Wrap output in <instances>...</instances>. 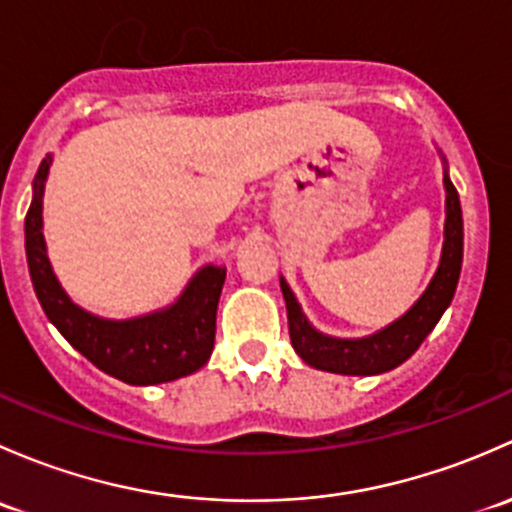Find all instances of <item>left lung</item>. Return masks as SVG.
Wrapping results in <instances>:
<instances>
[{"label": "left lung", "instance_id": "obj_1", "mask_svg": "<svg viewBox=\"0 0 512 512\" xmlns=\"http://www.w3.org/2000/svg\"><path fill=\"white\" fill-rule=\"evenodd\" d=\"M446 184V241L441 254L439 271L429 283L426 293L416 300V305L407 315L392 323L389 328L379 330L377 335L362 337V340H337V337L320 335L310 328L300 305L281 278V291L286 298L288 310V333H291L293 350L308 362L310 367L335 374H379L394 370L407 357H412L424 337L434 330L444 310L449 308L453 293H456L458 273H461L463 258V219L458 192L449 175Z\"/></svg>", "mask_w": 512, "mask_h": 512}]
</instances>
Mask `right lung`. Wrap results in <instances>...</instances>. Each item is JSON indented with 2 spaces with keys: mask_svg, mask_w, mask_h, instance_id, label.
<instances>
[{
  "mask_svg": "<svg viewBox=\"0 0 512 512\" xmlns=\"http://www.w3.org/2000/svg\"><path fill=\"white\" fill-rule=\"evenodd\" d=\"M51 157L34 177V199L26 212V261L46 318L98 370L128 384H160L187 377L207 365L217 333V305L226 268L207 266L192 278L172 308L145 318L103 320L86 313L61 291L41 234V197Z\"/></svg>",
  "mask_w": 512,
  "mask_h": 512,
  "instance_id": "right-lung-1",
  "label": "right lung"
}]
</instances>
